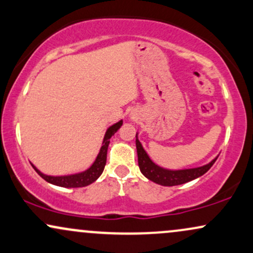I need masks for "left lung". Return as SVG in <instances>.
I'll use <instances>...</instances> for the list:
<instances>
[{
	"label": "left lung",
	"mask_w": 253,
	"mask_h": 253,
	"mask_svg": "<svg viewBox=\"0 0 253 253\" xmlns=\"http://www.w3.org/2000/svg\"><path fill=\"white\" fill-rule=\"evenodd\" d=\"M135 145H136V153H138V164L140 168L141 173L149 178L150 181L157 183V184L165 185V187H172V185L183 184L193 181L197 177L205 175L208 170L211 169V165L215 163L216 158L213 159L210 164L203 165L200 168H194V169H185V170H167L163 168L158 167L153 163L147 156L146 151L141 146L140 141L138 140V136L135 135Z\"/></svg>",
	"instance_id": "left-lung-1"
}]
</instances>
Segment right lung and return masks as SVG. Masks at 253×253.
I'll return each instance as SVG.
<instances>
[{
	"mask_svg": "<svg viewBox=\"0 0 253 253\" xmlns=\"http://www.w3.org/2000/svg\"><path fill=\"white\" fill-rule=\"evenodd\" d=\"M121 125H123V120L119 121L113 126H110L108 129H107L106 134H104V139L102 146H101L100 152L95 159V162L92 163L91 167L89 168L88 170L83 171V172L75 173V175H68V176H47L43 175L42 172H40L39 170L32 164L33 169L39 173L40 176L45 179L46 182L52 183V184L58 185V187L63 188H81V187H86V185L91 184L92 182H95L98 177L101 176V173L103 172L104 165H106L107 162V150H108V145L110 141V138L112 135H114V133L120 128Z\"/></svg>",
	"mask_w": 253,
	"mask_h": 253,
	"instance_id": "add662e5",
	"label": "right lung"
}]
</instances>
